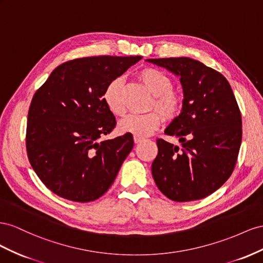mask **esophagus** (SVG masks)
Returning a JSON list of instances; mask_svg holds the SVG:
<instances>
[{
	"label": "esophagus",
	"instance_id": "34e87169",
	"mask_svg": "<svg viewBox=\"0 0 263 263\" xmlns=\"http://www.w3.org/2000/svg\"><path fill=\"white\" fill-rule=\"evenodd\" d=\"M133 140H134V143H140V142H142L143 141V138H140V137H134L133 138Z\"/></svg>",
	"mask_w": 263,
	"mask_h": 263
}]
</instances>
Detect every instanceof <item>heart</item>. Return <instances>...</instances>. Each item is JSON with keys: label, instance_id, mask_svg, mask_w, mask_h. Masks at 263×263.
I'll use <instances>...</instances> for the list:
<instances>
[{"label": "heart", "instance_id": "obj_1", "mask_svg": "<svg viewBox=\"0 0 263 263\" xmlns=\"http://www.w3.org/2000/svg\"><path fill=\"white\" fill-rule=\"evenodd\" d=\"M139 77L154 95L149 108H155L158 111H151L144 115H127L119 122V130L142 138L152 134L163 123V117L167 120L176 118L182 110L183 99L181 95L172 89L173 82L164 72L154 68H144L140 71ZM122 87L123 79L117 77L109 82L102 95L108 109L118 117L125 114Z\"/></svg>", "mask_w": 263, "mask_h": 263}]
</instances>
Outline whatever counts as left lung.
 <instances>
[{
	"label": "left lung",
	"instance_id": "obj_1",
	"mask_svg": "<svg viewBox=\"0 0 263 263\" xmlns=\"http://www.w3.org/2000/svg\"><path fill=\"white\" fill-rule=\"evenodd\" d=\"M175 73L184 91L183 108L166 127L182 147L157 139L152 175L174 201L207 197L234 172L242 139L241 114L228 80L189 57L146 59Z\"/></svg>",
	"mask_w": 263,
	"mask_h": 263
}]
</instances>
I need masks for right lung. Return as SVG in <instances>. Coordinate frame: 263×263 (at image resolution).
<instances>
[{"instance_id":"1","label":"right lung","mask_w":263,"mask_h":263,"mask_svg":"<svg viewBox=\"0 0 263 263\" xmlns=\"http://www.w3.org/2000/svg\"><path fill=\"white\" fill-rule=\"evenodd\" d=\"M141 58L73 59L59 65L35 92L27 117V156L44 185L59 197L92 201L115 182L133 137L100 141L117 124L102 95Z\"/></svg>"}]
</instances>
